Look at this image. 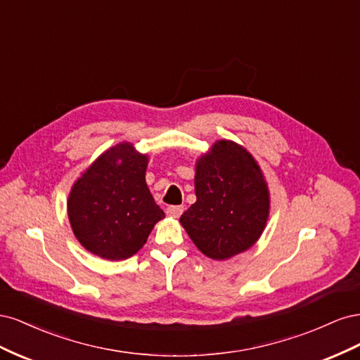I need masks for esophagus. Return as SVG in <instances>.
<instances>
[{"mask_svg": "<svg viewBox=\"0 0 360 360\" xmlns=\"http://www.w3.org/2000/svg\"><path fill=\"white\" fill-rule=\"evenodd\" d=\"M183 210H184L183 205H169L168 209H167V213H168L169 216H172V217H180L181 213H183Z\"/></svg>", "mask_w": 360, "mask_h": 360, "instance_id": "34e87169", "label": "esophagus"}]
</instances>
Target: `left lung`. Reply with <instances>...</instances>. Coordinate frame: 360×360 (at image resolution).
I'll use <instances>...</instances> for the list:
<instances>
[{"mask_svg":"<svg viewBox=\"0 0 360 360\" xmlns=\"http://www.w3.org/2000/svg\"><path fill=\"white\" fill-rule=\"evenodd\" d=\"M197 163V202L180 222L204 255L226 259L249 249L263 233L266 181L254 158L231 141H217Z\"/></svg>","mask_w":360,"mask_h":360,"instance_id":"left-lung-1","label":"left lung"}]
</instances>
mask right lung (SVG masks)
<instances>
[{
  "instance_id": "add662e5",
  "label": "right lung",
  "mask_w": 360,
  "mask_h": 360,
  "mask_svg": "<svg viewBox=\"0 0 360 360\" xmlns=\"http://www.w3.org/2000/svg\"><path fill=\"white\" fill-rule=\"evenodd\" d=\"M147 156L118 144L75 183L68 212L72 230L91 254L117 261L136 254L165 213L146 184Z\"/></svg>"
}]
</instances>
